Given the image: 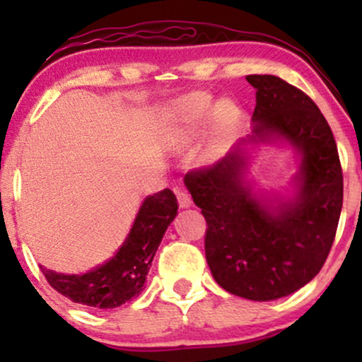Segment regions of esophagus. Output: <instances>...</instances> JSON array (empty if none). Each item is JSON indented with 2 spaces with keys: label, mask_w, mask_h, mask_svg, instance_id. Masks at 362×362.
<instances>
[{
  "label": "esophagus",
  "mask_w": 362,
  "mask_h": 362,
  "mask_svg": "<svg viewBox=\"0 0 362 362\" xmlns=\"http://www.w3.org/2000/svg\"><path fill=\"white\" fill-rule=\"evenodd\" d=\"M177 199H178V206L180 207H190L192 206V197H190L189 192H185V190H180L177 189Z\"/></svg>",
  "instance_id": "esophagus-1"
}]
</instances>
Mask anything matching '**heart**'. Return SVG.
I'll return each instance as SVG.
<instances>
[{
    "label": "heart",
    "instance_id": "1",
    "mask_svg": "<svg viewBox=\"0 0 362 362\" xmlns=\"http://www.w3.org/2000/svg\"><path fill=\"white\" fill-rule=\"evenodd\" d=\"M214 117L216 126H228L236 117V107L231 102L216 103L204 91H194L177 98L168 112V136L175 144H184Z\"/></svg>",
    "mask_w": 362,
    "mask_h": 362
}]
</instances>
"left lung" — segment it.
<instances>
[{"label":"left lung","mask_w":362,"mask_h":362,"mask_svg":"<svg viewBox=\"0 0 362 362\" xmlns=\"http://www.w3.org/2000/svg\"><path fill=\"white\" fill-rule=\"evenodd\" d=\"M252 136L211 167L184 178L206 218V260L214 281L235 296L272 301L313 279L325 264L342 211L337 144L306 93L272 74H250ZM284 140L302 158L293 199L257 198L244 180L242 144Z\"/></svg>","instance_id":"left-lung-1"}]
</instances>
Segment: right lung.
<instances>
[{
  "mask_svg": "<svg viewBox=\"0 0 362 362\" xmlns=\"http://www.w3.org/2000/svg\"><path fill=\"white\" fill-rule=\"evenodd\" d=\"M177 209V197L170 189L148 195L112 259L85 274H59L42 265L40 271L57 293L73 303L100 310L117 308L141 294L153 257Z\"/></svg>",
  "mask_w": 362,
  "mask_h": 362,
  "instance_id": "obj_1",
  "label": "right lung"
}]
</instances>
